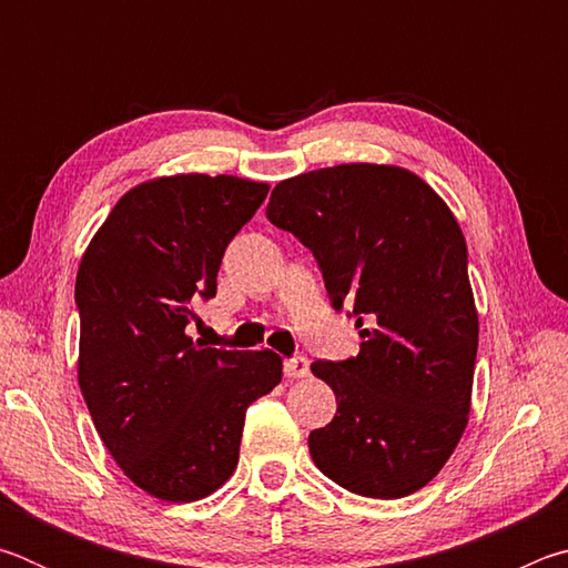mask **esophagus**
I'll return each mask as SVG.
<instances>
[{
	"label": "esophagus",
	"instance_id": "34e87169",
	"mask_svg": "<svg viewBox=\"0 0 568 568\" xmlns=\"http://www.w3.org/2000/svg\"><path fill=\"white\" fill-rule=\"evenodd\" d=\"M283 371L287 378H305L307 371H311V363H307L305 355H293V358L285 361Z\"/></svg>",
	"mask_w": 568,
	"mask_h": 568
}]
</instances>
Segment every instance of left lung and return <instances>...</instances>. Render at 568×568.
<instances>
[{
    "label": "left lung",
    "instance_id": "left-lung-1",
    "mask_svg": "<svg viewBox=\"0 0 568 568\" xmlns=\"http://www.w3.org/2000/svg\"><path fill=\"white\" fill-rule=\"evenodd\" d=\"M265 215L363 328L358 355L311 365L338 400L307 436L315 466L358 496L418 491L454 454L474 386L478 315L454 213L413 172L353 162L281 182Z\"/></svg>",
    "mask_w": 568,
    "mask_h": 568
}]
</instances>
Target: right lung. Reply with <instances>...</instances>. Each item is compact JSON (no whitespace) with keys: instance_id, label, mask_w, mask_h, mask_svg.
<instances>
[{"instance_id":"1","label":"right lung","mask_w":568,"mask_h":568,"mask_svg":"<svg viewBox=\"0 0 568 568\" xmlns=\"http://www.w3.org/2000/svg\"><path fill=\"white\" fill-rule=\"evenodd\" d=\"M265 195L263 182L230 175L145 182L114 205L80 263L84 403L124 476L162 501H197L233 476L247 406L283 378L273 351L205 348L185 335Z\"/></svg>"}]
</instances>
